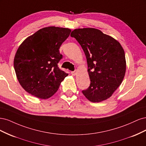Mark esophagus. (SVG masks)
I'll list each match as a JSON object with an SVG mask.
<instances>
[{
  "instance_id": "obj_1",
  "label": "esophagus",
  "mask_w": 146,
  "mask_h": 146,
  "mask_svg": "<svg viewBox=\"0 0 146 146\" xmlns=\"http://www.w3.org/2000/svg\"><path fill=\"white\" fill-rule=\"evenodd\" d=\"M71 74L73 76H76L77 75V72L76 71V70H75V71H72V72H71Z\"/></svg>"
}]
</instances>
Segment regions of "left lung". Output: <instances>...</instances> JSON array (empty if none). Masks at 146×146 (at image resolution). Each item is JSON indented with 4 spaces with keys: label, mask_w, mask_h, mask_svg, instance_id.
I'll return each mask as SVG.
<instances>
[{
    "label": "left lung",
    "mask_w": 146,
    "mask_h": 146,
    "mask_svg": "<svg viewBox=\"0 0 146 146\" xmlns=\"http://www.w3.org/2000/svg\"><path fill=\"white\" fill-rule=\"evenodd\" d=\"M70 36L80 44L87 60L91 83L82 93L94 103L108 99L125 76L126 60L123 47L116 39L97 29H75Z\"/></svg>",
    "instance_id": "1"
}]
</instances>
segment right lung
Listing matches in <instances>:
<instances>
[{
	"instance_id": "obj_1",
	"label": "right lung",
	"mask_w": 146,
	"mask_h": 146,
	"mask_svg": "<svg viewBox=\"0 0 146 146\" xmlns=\"http://www.w3.org/2000/svg\"><path fill=\"white\" fill-rule=\"evenodd\" d=\"M70 32L68 28L47 27L21 43L15 56L14 68L19 83L28 93L47 99L58 91L68 76L58 67L62 58L59 48Z\"/></svg>"
}]
</instances>
